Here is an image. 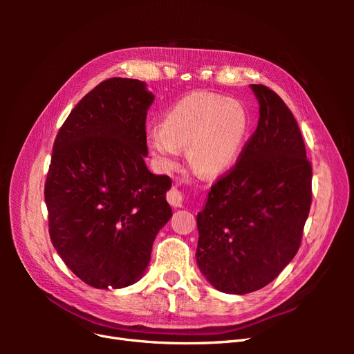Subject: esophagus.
I'll return each instance as SVG.
<instances>
[{
	"mask_svg": "<svg viewBox=\"0 0 354 354\" xmlns=\"http://www.w3.org/2000/svg\"><path fill=\"white\" fill-rule=\"evenodd\" d=\"M167 199L168 202L173 205L174 208H180L183 207V202H185V196L181 194V190H178L177 187H171L169 192L167 194Z\"/></svg>",
	"mask_w": 354,
	"mask_h": 354,
	"instance_id": "34e87169",
	"label": "esophagus"
}]
</instances>
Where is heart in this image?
Returning <instances> with one entry per match:
<instances>
[{"label":"heart","mask_w":354,"mask_h":354,"mask_svg":"<svg viewBox=\"0 0 354 354\" xmlns=\"http://www.w3.org/2000/svg\"><path fill=\"white\" fill-rule=\"evenodd\" d=\"M250 130L251 116L242 102L195 91L171 106L160 127L149 128L146 142L167 171L176 167L180 147H187V160L198 174L218 177L238 162Z\"/></svg>","instance_id":"1"}]
</instances>
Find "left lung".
Segmentation results:
<instances>
[{
    "mask_svg": "<svg viewBox=\"0 0 354 354\" xmlns=\"http://www.w3.org/2000/svg\"><path fill=\"white\" fill-rule=\"evenodd\" d=\"M257 130L198 212L196 263L221 292L270 283L295 257L312 203V165L292 112L273 90L251 84Z\"/></svg>",
    "mask_w": 354,
    "mask_h": 354,
    "instance_id": "obj_1",
    "label": "left lung"
}]
</instances>
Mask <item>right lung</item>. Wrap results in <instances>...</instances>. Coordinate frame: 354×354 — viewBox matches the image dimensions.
Segmentation results:
<instances>
[{
    "instance_id": "add662e5",
    "label": "right lung",
    "mask_w": 354,
    "mask_h": 354,
    "mask_svg": "<svg viewBox=\"0 0 354 354\" xmlns=\"http://www.w3.org/2000/svg\"><path fill=\"white\" fill-rule=\"evenodd\" d=\"M153 99L143 81L106 80L75 106L53 146L44 190L50 238L69 269L97 289L140 279L173 216L169 177L145 162Z\"/></svg>"
}]
</instances>
